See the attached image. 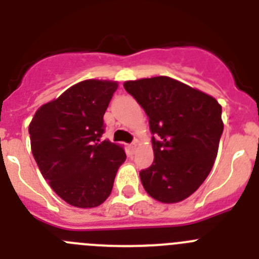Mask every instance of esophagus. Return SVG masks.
Instances as JSON below:
<instances>
[{
  "instance_id": "esophagus-1",
  "label": "esophagus",
  "mask_w": 259,
  "mask_h": 259,
  "mask_svg": "<svg viewBox=\"0 0 259 259\" xmlns=\"http://www.w3.org/2000/svg\"><path fill=\"white\" fill-rule=\"evenodd\" d=\"M136 146H137V144H136V141H134V143L131 144V145H130V150H131L132 153L135 152V150H136Z\"/></svg>"
}]
</instances>
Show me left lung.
<instances>
[{"instance_id": "1", "label": "left lung", "mask_w": 259, "mask_h": 259, "mask_svg": "<svg viewBox=\"0 0 259 259\" xmlns=\"http://www.w3.org/2000/svg\"><path fill=\"white\" fill-rule=\"evenodd\" d=\"M149 118L154 161L140 171L154 200H185L206 179L223 134L222 106L211 96L167 76L125 81Z\"/></svg>"}]
</instances>
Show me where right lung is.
Wrapping results in <instances>:
<instances>
[{
    "mask_svg": "<svg viewBox=\"0 0 259 259\" xmlns=\"http://www.w3.org/2000/svg\"><path fill=\"white\" fill-rule=\"evenodd\" d=\"M115 81L84 80L42 105L29 124L32 154L53 191L76 207H96L110 196L124 150L101 141L104 114Z\"/></svg>",
    "mask_w": 259,
    "mask_h": 259,
    "instance_id": "right-lung-1",
    "label": "right lung"
}]
</instances>
